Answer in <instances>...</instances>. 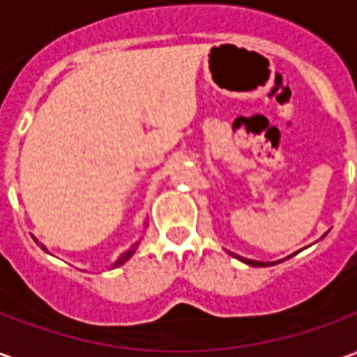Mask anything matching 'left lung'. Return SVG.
I'll list each match as a JSON object with an SVG mask.
<instances>
[{"label": "left lung", "mask_w": 357, "mask_h": 357, "mask_svg": "<svg viewBox=\"0 0 357 357\" xmlns=\"http://www.w3.org/2000/svg\"><path fill=\"white\" fill-rule=\"evenodd\" d=\"M235 258H239L241 262L248 264V266H255V268H266V266H273V262H256V260H247V258H241V256L233 255Z\"/></svg>", "instance_id": "left-lung-1"}]
</instances>
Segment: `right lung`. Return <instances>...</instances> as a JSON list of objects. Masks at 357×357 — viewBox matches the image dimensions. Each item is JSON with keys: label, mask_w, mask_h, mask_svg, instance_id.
I'll list each match as a JSON object with an SVG mask.
<instances>
[{"label": "right lung", "mask_w": 357, "mask_h": 357, "mask_svg": "<svg viewBox=\"0 0 357 357\" xmlns=\"http://www.w3.org/2000/svg\"><path fill=\"white\" fill-rule=\"evenodd\" d=\"M137 247H139V243H135V245H132V248H130V250H126L124 255L120 256V258H118L116 262L112 264V268H118V266H122V264H124L126 260H130V258H132L133 252H135V248H137ZM42 248H43V250H47V248L43 247V245H42Z\"/></svg>", "instance_id": "add662e5"}]
</instances>
